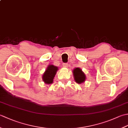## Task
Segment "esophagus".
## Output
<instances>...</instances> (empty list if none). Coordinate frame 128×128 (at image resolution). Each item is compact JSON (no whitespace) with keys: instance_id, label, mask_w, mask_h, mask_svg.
<instances>
[{"instance_id":"1","label":"esophagus","mask_w":128,"mask_h":128,"mask_svg":"<svg viewBox=\"0 0 128 128\" xmlns=\"http://www.w3.org/2000/svg\"><path fill=\"white\" fill-rule=\"evenodd\" d=\"M62 66H63L64 68H67L68 66V63H64L63 64H62Z\"/></svg>"}]
</instances>
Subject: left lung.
<instances>
[{"label": "left lung", "mask_w": 128, "mask_h": 128, "mask_svg": "<svg viewBox=\"0 0 128 128\" xmlns=\"http://www.w3.org/2000/svg\"><path fill=\"white\" fill-rule=\"evenodd\" d=\"M72 74L76 82L78 84H82L86 80V75L82 70L79 68H76L72 70Z\"/></svg>", "instance_id": "8db88e82"}]
</instances>
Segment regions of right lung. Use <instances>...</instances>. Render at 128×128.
I'll list each match as a JSON object with an SVG mask.
<instances>
[{"mask_svg":"<svg viewBox=\"0 0 128 128\" xmlns=\"http://www.w3.org/2000/svg\"><path fill=\"white\" fill-rule=\"evenodd\" d=\"M58 70V68L57 66L52 64L49 65L42 75V80L43 82L48 85L52 84L53 82L54 78Z\"/></svg>","mask_w":128,"mask_h":128,"instance_id":"right-lung-1","label":"right lung"}]
</instances>
